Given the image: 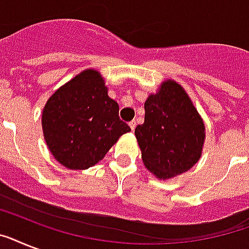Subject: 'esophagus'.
<instances>
[{"mask_svg": "<svg viewBox=\"0 0 249 249\" xmlns=\"http://www.w3.org/2000/svg\"><path fill=\"white\" fill-rule=\"evenodd\" d=\"M129 126H130V129H132V130H134L137 126V121L136 120L130 121V123H129Z\"/></svg>", "mask_w": 249, "mask_h": 249, "instance_id": "1", "label": "esophagus"}]
</instances>
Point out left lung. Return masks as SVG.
Segmentation results:
<instances>
[{
  "instance_id": "left-lung-1",
  "label": "left lung",
  "mask_w": 249,
  "mask_h": 249,
  "mask_svg": "<svg viewBox=\"0 0 249 249\" xmlns=\"http://www.w3.org/2000/svg\"><path fill=\"white\" fill-rule=\"evenodd\" d=\"M144 123L136 137L142 160L159 178L174 177L196 164L204 143V124L181 85L166 81L144 103Z\"/></svg>"
}]
</instances>
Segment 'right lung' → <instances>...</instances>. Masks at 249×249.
<instances>
[{"mask_svg": "<svg viewBox=\"0 0 249 249\" xmlns=\"http://www.w3.org/2000/svg\"><path fill=\"white\" fill-rule=\"evenodd\" d=\"M49 150L70 169L95 165L130 126L107 94L101 75L86 70L49 98L42 112Z\"/></svg>", "mask_w": 249, "mask_h": 249, "instance_id": "obj_1", "label": "right lung"}]
</instances>
